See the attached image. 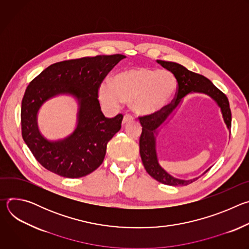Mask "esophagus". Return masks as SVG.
I'll list each match as a JSON object with an SVG mask.
<instances>
[{
	"label": "esophagus",
	"mask_w": 249,
	"mask_h": 249,
	"mask_svg": "<svg viewBox=\"0 0 249 249\" xmlns=\"http://www.w3.org/2000/svg\"><path fill=\"white\" fill-rule=\"evenodd\" d=\"M133 120H134V117H133L131 114H125L122 123H123V124H126V123L131 122V121H133Z\"/></svg>",
	"instance_id": "34e87169"
}]
</instances>
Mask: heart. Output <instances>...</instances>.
Instances as JSON below:
<instances>
[{
    "mask_svg": "<svg viewBox=\"0 0 249 249\" xmlns=\"http://www.w3.org/2000/svg\"><path fill=\"white\" fill-rule=\"evenodd\" d=\"M176 88V79L168 71L136 67L120 72L112 82H103L98 94L106 105L117 107L122 101H132L137 112L148 115L165 107Z\"/></svg>",
    "mask_w": 249,
    "mask_h": 249,
    "instance_id": "1",
    "label": "heart"
}]
</instances>
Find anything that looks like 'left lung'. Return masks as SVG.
<instances>
[{
    "mask_svg": "<svg viewBox=\"0 0 249 249\" xmlns=\"http://www.w3.org/2000/svg\"><path fill=\"white\" fill-rule=\"evenodd\" d=\"M157 62L173 74L177 81V89L175 98L169 104L165 105V107H163L160 111L139 117L140 123L142 125V134L139 141L140 155L147 172L153 178L166 185L185 186L197 180L199 177L190 180L175 178V177L168 174L159 164L156 152V134H158V128L163 124L168 116L175 110V108L178 106L186 94L190 92H201L208 94L218 103L223 114L224 121L229 131L231 132V112L230 108V103L227 95L217 87L213 85V83L206 77L191 72V71L187 70L182 65L174 62L161 60H158ZM208 170H206V172Z\"/></svg>",
    "mask_w": 249,
    "mask_h": 249,
    "instance_id": "left-lung-1",
    "label": "left lung"
}]
</instances>
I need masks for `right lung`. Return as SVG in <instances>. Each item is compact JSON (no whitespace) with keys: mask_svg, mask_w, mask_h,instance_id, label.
<instances>
[{"mask_svg":"<svg viewBox=\"0 0 249 249\" xmlns=\"http://www.w3.org/2000/svg\"><path fill=\"white\" fill-rule=\"evenodd\" d=\"M124 58L114 54L58 62L29 83L21 101V134L44 168L66 178H79L102 163L107 143L121 129L123 115L113 118L103 115L98 89L104 78ZM66 93L79 101L78 125L66 139L50 142L38 130L37 112L46 100Z\"/></svg>","mask_w":249,"mask_h":249,"instance_id":"obj_1","label":"right lung"}]
</instances>
